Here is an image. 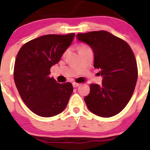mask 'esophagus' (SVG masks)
<instances>
[{"instance_id":"1","label":"esophagus","mask_w":150,"mask_h":150,"mask_svg":"<svg viewBox=\"0 0 150 150\" xmlns=\"http://www.w3.org/2000/svg\"><path fill=\"white\" fill-rule=\"evenodd\" d=\"M79 85H80V83H75V82H73V83H72V86H73V87H78Z\"/></svg>"}]
</instances>
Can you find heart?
<instances>
[{"label":"heart","mask_w":150,"mask_h":150,"mask_svg":"<svg viewBox=\"0 0 150 150\" xmlns=\"http://www.w3.org/2000/svg\"><path fill=\"white\" fill-rule=\"evenodd\" d=\"M87 48H89L87 46V45H81L79 46V48H78V50L79 51H81V50H84V49H87Z\"/></svg>","instance_id":"obj_1"}]
</instances>
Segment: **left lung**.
<instances>
[{
  "label": "left lung",
  "mask_w": 150,
  "mask_h": 150,
  "mask_svg": "<svg viewBox=\"0 0 150 150\" xmlns=\"http://www.w3.org/2000/svg\"><path fill=\"white\" fill-rule=\"evenodd\" d=\"M94 54V67L99 69L102 84L92 83L85 103L93 114L110 117L126 106L134 93L137 67L132 48L124 40L105 30L78 33Z\"/></svg>",
  "instance_id": "left-lung-1"
}]
</instances>
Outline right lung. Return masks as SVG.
<instances>
[{
  "mask_svg": "<svg viewBox=\"0 0 150 150\" xmlns=\"http://www.w3.org/2000/svg\"><path fill=\"white\" fill-rule=\"evenodd\" d=\"M75 35H45L20 48L14 66L15 83L23 102L36 115L54 117L67 107L73 87L50 78V69L60 61Z\"/></svg>",
  "mask_w": 150,
  "mask_h": 150,
  "instance_id": "obj_1",
  "label": "right lung"
}]
</instances>
